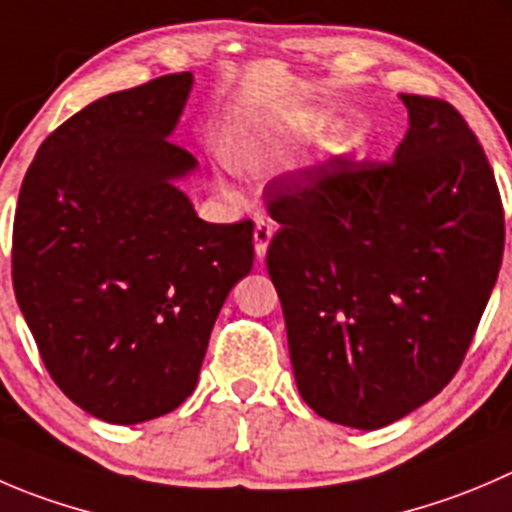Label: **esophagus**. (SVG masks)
<instances>
[{
    "label": "esophagus",
    "mask_w": 512,
    "mask_h": 512,
    "mask_svg": "<svg viewBox=\"0 0 512 512\" xmlns=\"http://www.w3.org/2000/svg\"><path fill=\"white\" fill-rule=\"evenodd\" d=\"M272 235H275V227L270 220H257L255 225V255L257 260H265L267 245H270Z\"/></svg>",
    "instance_id": "1"
}]
</instances>
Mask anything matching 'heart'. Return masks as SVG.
Here are the masks:
<instances>
[{
    "label": "heart",
    "mask_w": 512,
    "mask_h": 512,
    "mask_svg": "<svg viewBox=\"0 0 512 512\" xmlns=\"http://www.w3.org/2000/svg\"><path fill=\"white\" fill-rule=\"evenodd\" d=\"M317 127H320V124H317V119H302V122L297 124V132H300V135H312ZM270 157H272V152L267 150L265 145H260L257 140L237 142V145L232 147V162H235L237 167H245V170H255V167L265 165Z\"/></svg>",
    "instance_id": "b5f03b06"
}]
</instances>
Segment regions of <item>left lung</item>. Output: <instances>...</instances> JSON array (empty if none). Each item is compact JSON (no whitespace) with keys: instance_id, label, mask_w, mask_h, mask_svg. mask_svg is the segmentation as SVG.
I'll use <instances>...</instances> for the list:
<instances>
[{"instance_id":"1","label":"left lung","mask_w":512,"mask_h":512,"mask_svg":"<svg viewBox=\"0 0 512 512\" xmlns=\"http://www.w3.org/2000/svg\"><path fill=\"white\" fill-rule=\"evenodd\" d=\"M393 162L335 157L267 185V272L292 372L320 418L377 430L453 380L503 262L505 220L478 137L443 99L400 94Z\"/></svg>"}]
</instances>
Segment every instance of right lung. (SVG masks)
<instances>
[{
  "mask_svg": "<svg viewBox=\"0 0 512 512\" xmlns=\"http://www.w3.org/2000/svg\"><path fill=\"white\" fill-rule=\"evenodd\" d=\"M192 82L167 74L87 104L42 142L19 190V310L59 390L104 423H145L190 398L255 260L250 220H200L177 187L197 170L170 142Z\"/></svg>",
  "mask_w": 512,
  "mask_h": 512,
  "instance_id": "obj_1",
  "label": "right lung"
}]
</instances>
